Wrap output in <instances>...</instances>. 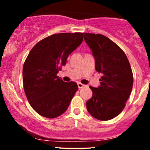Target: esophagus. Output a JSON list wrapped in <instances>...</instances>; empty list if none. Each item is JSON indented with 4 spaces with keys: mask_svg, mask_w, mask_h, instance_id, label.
I'll list each match as a JSON object with an SVG mask.
<instances>
[{
    "mask_svg": "<svg viewBox=\"0 0 150 150\" xmlns=\"http://www.w3.org/2000/svg\"><path fill=\"white\" fill-rule=\"evenodd\" d=\"M77 86H78L79 89H81V88H82V87H85V85H83V84L80 83V82H78V83H77Z\"/></svg>",
    "mask_w": 150,
    "mask_h": 150,
    "instance_id": "esophagus-1",
    "label": "esophagus"
}]
</instances>
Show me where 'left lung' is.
Wrapping results in <instances>:
<instances>
[{
  "instance_id": "obj_1",
  "label": "left lung",
  "mask_w": 150,
  "mask_h": 150,
  "mask_svg": "<svg viewBox=\"0 0 150 150\" xmlns=\"http://www.w3.org/2000/svg\"><path fill=\"white\" fill-rule=\"evenodd\" d=\"M85 42L95 59V69L102 74L97 88L92 86V97L86 103L94 118L108 120L119 115L131 93L133 75L126 55L108 37L85 33Z\"/></svg>"
}]
</instances>
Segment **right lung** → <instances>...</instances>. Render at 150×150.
<instances>
[{
  "label": "right lung",
  "instance_id": "obj_1",
  "mask_svg": "<svg viewBox=\"0 0 150 150\" xmlns=\"http://www.w3.org/2000/svg\"><path fill=\"white\" fill-rule=\"evenodd\" d=\"M83 37L80 32L55 34L38 42L29 53L22 70L24 90L41 116L56 118L69 106L78 87L75 82H65L57 73Z\"/></svg>",
  "mask_w": 150,
  "mask_h": 150
}]
</instances>
